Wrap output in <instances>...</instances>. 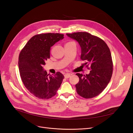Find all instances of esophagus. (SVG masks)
Listing matches in <instances>:
<instances>
[{
	"mask_svg": "<svg viewBox=\"0 0 133 133\" xmlns=\"http://www.w3.org/2000/svg\"><path fill=\"white\" fill-rule=\"evenodd\" d=\"M70 76V74H69V73H66L64 75V77H65V78H66V79L69 78Z\"/></svg>",
	"mask_w": 133,
	"mask_h": 133,
	"instance_id": "obj_1",
	"label": "esophagus"
}]
</instances>
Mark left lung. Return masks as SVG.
<instances>
[{
    "mask_svg": "<svg viewBox=\"0 0 133 133\" xmlns=\"http://www.w3.org/2000/svg\"><path fill=\"white\" fill-rule=\"evenodd\" d=\"M66 35L79 43L80 58L85 62L84 65L90 66L88 74H76L79 78L75 85L76 92L84 98L95 97L107 87L111 78L113 65L109 48L102 39L87 32Z\"/></svg>",
    "mask_w": 133,
    "mask_h": 133,
    "instance_id": "8db88e82",
    "label": "left lung"
}]
</instances>
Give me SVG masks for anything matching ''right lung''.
<instances>
[{
	"mask_svg": "<svg viewBox=\"0 0 133 133\" xmlns=\"http://www.w3.org/2000/svg\"><path fill=\"white\" fill-rule=\"evenodd\" d=\"M63 38L64 35L59 33L36 35L19 54L18 66L22 82L30 92L39 99L53 97L62 83L64 76L61 73L48 76L43 65L50 58V48Z\"/></svg>",
	"mask_w": 133,
	"mask_h": 133,
	"instance_id": "1",
	"label": "right lung"
}]
</instances>
